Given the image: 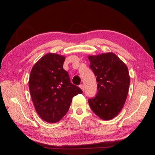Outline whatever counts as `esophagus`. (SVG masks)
Wrapping results in <instances>:
<instances>
[{
    "mask_svg": "<svg viewBox=\"0 0 155 155\" xmlns=\"http://www.w3.org/2000/svg\"><path fill=\"white\" fill-rule=\"evenodd\" d=\"M79 87H80V88H81V90H82L83 91H84V90H85V86H84V85H83V84H81V85H80Z\"/></svg>",
    "mask_w": 155,
    "mask_h": 155,
    "instance_id": "34e87169",
    "label": "esophagus"
}]
</instances>
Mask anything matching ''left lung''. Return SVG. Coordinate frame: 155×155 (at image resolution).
<instances>
[{
	"label": "left lung",
	"mask_w": 155,
	"mask_h": 155,
	"mask_svg": "<svg viewBox=\"0 0 155 155\" xmlns=\"http://www.w3.org/2000/svg\"><path fill=\"white\" fill-rule=\"evenodd\" d=\"M90 67L96 76L98 91L88 100L91 109L100 118L111 120L121 111L130 85L128 68L113 52L88 57Z\"/></svg>",
	"instance_id": "1"
}]
</instances>
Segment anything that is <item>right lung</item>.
<instances>
[{
    "label": "right lung",
    "mask_w": 155,
    "mask_h": 155,
    "mask_svg": "<svg viewBox=\"0 0 155 155\" xmlns=\"http://www.w3.org/2000/svg\"><path fill=\"white\" fill-rule=\"evenodd\" d=\"M65 57L54 53L43 56L33 65L28 81L31 98L41 119L55 123L69 110L72 99L81 89L70 82L63 68Z\"/></svg>",
    "instance_id": "obj_1"
}]
</instances>
